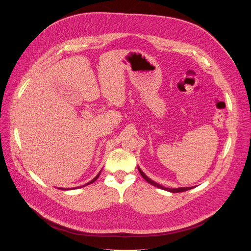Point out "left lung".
<instances>
[{"mask_svg": "<svg viewBox=\"0 0 251 251\" xmlns=\"http://www.w3.org/2000/svg\"><path fill=\"white\" fill-rule=\"evenodd\" d=\"M138 170H139V172H140L141 176L145 178L146 182H148V183H149V184H151L152 186H155V187H157V188H159V189H162V190L168 191V192H170V193H182V192H186V191H189V190H191V189H194V188H195V187H182V188H175V189L165 188V187H163V186H161V185L157 184L156 182L152 181L151 178H150V177H148V176L144 174V172H143L139 167H138Z\"/></svg>", "mask_w": 251, "mask_h": 251, "instance_id": "1", "label": "left lung"}]
</instances>
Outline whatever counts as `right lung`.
<instances>
[{
  "label": "right lung",
  "instance_id": "1",
  "mask_svg": "<svg viewBox=\"0 0 251 251\" xmlns=\"http://www.w3.org/2000/svg\"><path fill=\"white\" fill-rule=\"evenodd\" d=\"M100 173H101V171H100V172H99V173H98V174H97V176H95V177H94V178H93V180H91V181H90V182H88V183H86V184H85V185H83V186H81V187H78V188H82V187H85V186H87V185H90V184H92V183H94V182H95V181H96V180H97V178H98V176H99V175H100ZM57 189H60V190H71V189H64V188H57ZM73 189H74V190H75V189H77V188H73Z\"/></svg>",
  "mask_w": 251,
  "mask_h": 251
}]
</instances>
